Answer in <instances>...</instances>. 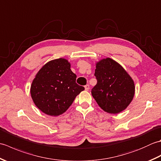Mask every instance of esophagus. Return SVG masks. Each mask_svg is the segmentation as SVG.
I'll return each mask as SVG.
<instances>
[{
	"mask_svg": "<svg viewBox=\"0 0 161 161\" xmlns=\"http://www.w3.org/2000/svg\"><path fill=\"white\" fill-rule=\"evenodd\" d=\"M84 88H85V90H86V91H88V90H89V85L86 84V86H84Z\"/></svg>",
	"mask_w": 161,
	"mask_h": 161,
	"instance_id": "esophagus-1",
	"label": "esophagus"
}]
</instances>
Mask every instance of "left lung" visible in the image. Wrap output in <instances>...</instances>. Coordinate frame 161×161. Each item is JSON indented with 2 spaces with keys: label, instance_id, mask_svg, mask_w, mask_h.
<instances>
[{
  "label": "left lung",
  "instance_id": "1",
  "mask_svg": "<svg viewBox=\"0 0 161 161\" xmlns=\"http://www.w3.org/2000/svg\"><path fill=\"white\" fill-rule=\"evenodd\" d=\"M95 65V76L97 83L91 91L92 95L105 112L119 114L133 100L134 81L124 68L111 58L102 59Z\"/></svg>",
  "mask_w": 161,
  "mask_h": 161
}]
</instances>
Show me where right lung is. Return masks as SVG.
<instances>
[{"mask_svg":"<svg viewBox=\"0 0 161 161\" xmlns=\"http://www.w3.org/2000/svg\"><path fill=\"white\" fill-rule=\"evenodd\" d=\"M77 75L67 59L59 58L46 63L36 73L30 87L34 103L51 116L64 114L84 88L76 83Z\"/></svg>","mask_w":161,"mask_h":161,"instance_id":"right-lung-1","label":"right lung"}]
</instances>
